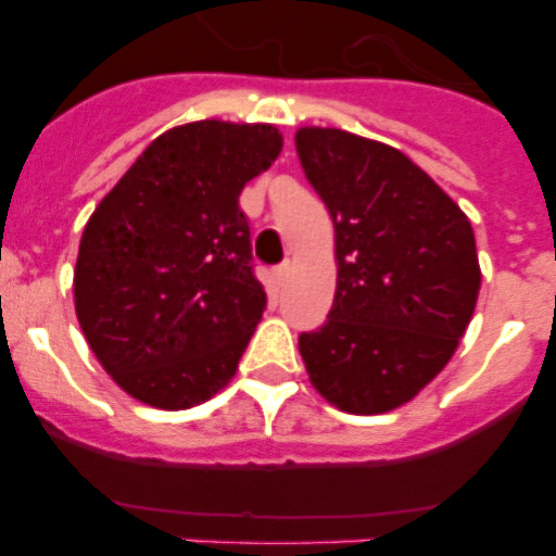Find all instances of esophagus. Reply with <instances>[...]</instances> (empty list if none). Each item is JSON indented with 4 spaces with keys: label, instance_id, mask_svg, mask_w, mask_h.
I'll use <instances>...</instances> for the list:
<instances>
[{
    "label": "esophagus",
    "instance_id": "1",
    "mask_svg": "<svg viewBox=\"0 0 556 556\" xmlns=\"http://www.w3.org/2000/svg\"><path fill=\"white\" fill-rule=\"evenodd\" d=\"M289 273H292V262L278 264V267H275V281L283 283V281H287V278H289Z\"/></svg>",
    "mask_w": 556,
    "mask_h": 556
}]
</instances>
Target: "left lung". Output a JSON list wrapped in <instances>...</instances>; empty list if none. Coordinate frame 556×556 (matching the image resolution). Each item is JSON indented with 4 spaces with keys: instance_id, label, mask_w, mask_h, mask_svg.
<instances>
[{
    "instance_id": "8db88e82",
    "label": "left lung",
    "mask_w": 556,
    "mask_h": 556,
    "mask_svg": "<svg viewBox=\"0 0 556 556\" xmlns=\"http://www.w3.org/2000/svg\"><path fill=\"white\" fill-rule=\"evenodd\" d=\"M333 219L337 294L298 348L314 390L351 415L397 409L448 365L481 287L470 219L404 152L337 127L294 136Z\"/></svg>"
}]
</instances>
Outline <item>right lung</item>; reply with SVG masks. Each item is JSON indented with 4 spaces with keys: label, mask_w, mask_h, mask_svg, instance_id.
I'll return each instance as SVG.
<instances>
[{
    "label": "right lung",
    "mask_w": 556,
    "mask_h": 556,
    "mask_svg": "<svg viewBox=\"0 0 556 556\" xmlns=\"http://www.w3.org/2000/svg\"><path fill=\"white\" fill-rule=\"evenodd\" d=\"M281 147L273 125L172 127L86 223L77 320L108 376L141 404L189 409L233 378L267 306L239 194Z\"/></svg>",
    "instance_id": "right-lung-1"
}]
</instances>
